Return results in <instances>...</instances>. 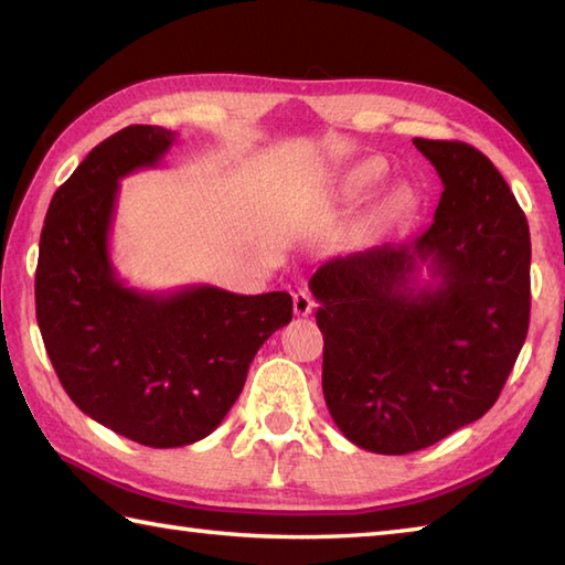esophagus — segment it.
<instances>
[{
  "instance_id": "34e87169",
  "label": "esophagus",
  "mask_w": 565,
  "mask_h": 565,
  "mask_svg": "<svg viewBox=\"0 0 565 565\" xmlns=\"http://www.w3.org/2000/svg\"><path fill=\"white\" fill-rule=\"evenodd\" d=\"M313 306H316L313 296H310L306 289H298L294 294V313L296 316H308L310 310H313Z\"/></svg>"
}]
</instances>
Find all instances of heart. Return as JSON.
I'll return each instance as SVG.
<instances>
[{
  "instance_id": "1",
  "label": "heart",
  "mask_w": 565,
  "mask_h": 565,
  "mask_svg": "<svg viewBox=\"0 0 565 565\" xmlns=\"http://www.w3.org/2000/svg\"><path fill=\"white\" fill-rule=\"evenodd\" d=\"M383 177H386V164L381 160H364L354 164L350 172L344 177V191L350 196H369L371 191H374L381 182Z\"/></svg>"
}]
</instances>
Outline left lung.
Listing matches in <instances>:
<instances>
[{
    "mask_svg": "<svg viewBox=\"0 0 565 565\" xmlns=\"http://www.w3.org/2000/svg\"><path fill=\"white\" fill-rule=\"evenodd\" d=\"M413 142L444 186L431 225L310 276L328 411L356 447L393 456L483 417L530 328V225L508 182L466 142Z\"/></svg>",
    "mask_w": 565,
    "mask_h": 565,
    "instance_id": "obj_1",
    "label": "left lung"
}]
</instances>
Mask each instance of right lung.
<instances>
[{
	"mask_svg": "<svg viewBox=\"0 0 565 565\" xmlns=\"http://www.w3.org/2000/svg\"><path fill=\"white\" fill-rule=\"evenodd\" d=\"M174 142L160 126H128L99 142L55 191L35 269V318L72 403L154 449L209 437L259 347L294 316L286 291L237 296L196 284L152 294L116 274L118 179L158 167Z\"/></svg>",
	"mask_w": 565,
	"mask_h": 565,
	"instance_id": "obj_1",
	"label": "right lung"
}]
</instances>
